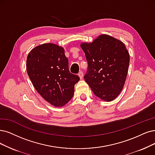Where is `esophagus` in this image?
I'll return each mask as SVG.
<instances>
[{
  "label": "esophagus",
  "mask_w": 155,
  "mask_h": 155,
  "mask_svg": "<svg viewBox=\"0 0 155 155\" xmlns=\"http://www.w3.org/2000/svg\"><path fill=\"white\" fill-rule=\"evenodd\" d=\"M83 75H84V73H83V72L82 71H79V73H78V76H79V77H80V78H83Z\"/></svg>",
  "instance_id": "obj_1"
}]
</instances>
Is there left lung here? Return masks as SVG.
<instances>
[{
    "mask_svg": "<svg viewBox=\"0 0 155 155\" xmlns=\"http://www.w3.org/2000/svg\"><path fill=\"white\" fill-rule=\"evenodd\" d=\"M81 47L88 64L85 81L100 99L114 100L123 88L128 70L130 55L124 44L102 34Z\"/></svg>",
    "mask_w": 155,
    "mask_h": 155,
    "instance_id": "1",
    "label": "left lung"
}]
</instances>
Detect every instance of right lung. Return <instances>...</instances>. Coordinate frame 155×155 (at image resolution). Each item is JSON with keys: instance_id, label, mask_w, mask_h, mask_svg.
<instances>
[{"instance_id": "add662e5", "label": "right lung", "mask_w": 155, "mask_h": 155, "mask_svg": "<svg viewBox=\"0 0 155 155\" xmlns=\"http://www.w3.org/2000/svg\"><path fill=\"white\" fill-rule=\"evenodd\" d=\"M26 67L34 88L51 105L62 107L72 98L80 78L70 72L62 47L53 43L38 46L28 54Z\"/></svg>"}]
</instances>
